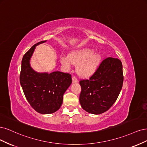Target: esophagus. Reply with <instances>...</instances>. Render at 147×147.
Returning a JSON list of instances; mask_svg holds the SVG:
<instances>
[{
  "mask_svg": "<svg viewBox=\"0 0 147 147\" xmlns=\"http://www.w3.org/2000/svg\"><path fill=\"white\" fill-rule=\"evenodd\" d=\"M72 80H73V83H76L78 81V79L76 78V77H75V76H73L72 78Z\"/></svg>",
  "mask_w": 147,
  "mask_h": 147,
  "instance_id": "1",
  "label": "esophagus"
}]
</instances>
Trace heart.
Instances as JSON below:
<instances>
[{"label":"heart","instance_id":"obj_1","mask_svg":"<svg viewBox=\"0 0 147 147\" xmlns=\"http://www.w3.org/2000/svg\"><path fill=\"white\" fill-rule=\"evenodd\" d=\"M61 62L67 68L77 64V72L83 77H89L97 70L101 60V55L93 53L90 48H83L72 52L68 56L61 57Z\"/></svg>","mask_w":147,"mask_h":147}]
</instances>
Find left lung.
Masks as SVG:
<instances>
[{
	"label": "left lung",
	"instance_id": "1",
	"mask_svg": "<svg viewBox=\"0 0 147 147\" xmlns=\"http://www.w3.org/2000/svg\"><path fill=\"white\" fill-rule=\"evenodd\" d=\"M123 83L121 61L112 57L105 59L89 79L79 81L80 105L84 110L93 114L105 112L116 101Z\"/></svg>",
	"mask_w": 147,
	"mask_h": 147
}]
</instances>
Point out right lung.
Segmentation results:
<instances>
[{"label": "right lung", "instance_id": "1", "mask_svg": "<svg viewBox=\"0 0 147 147\" xmlns=\"http://www.w3.org/2000/svg\"><path fill=\"white\" fill-rule=\"evenodd\" d=\"M46 41L37 42L24 55L20 76L27 101L34 110L42 114L53 113L59 109L63 94L72 82L71 76L68 73H38L31 68L30 59L35 46Z\"/></svg>", "mask_w": 147, "mask_h": 147}]
</instances>
